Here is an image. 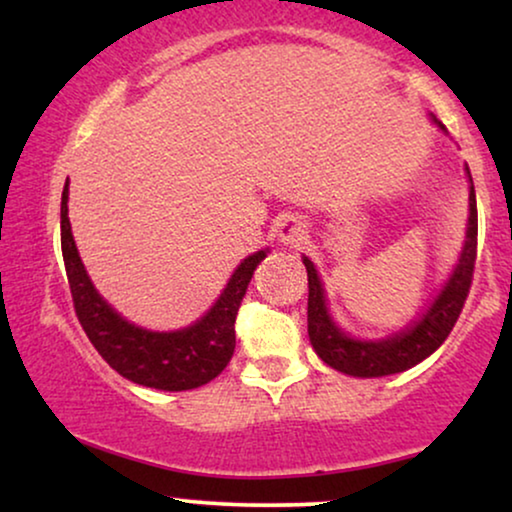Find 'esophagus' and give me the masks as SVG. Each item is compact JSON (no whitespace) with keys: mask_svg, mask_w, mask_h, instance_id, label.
I'll return each mask as SVG.
<instances>
[{"mask_svg":"<svg viewBox=\"0 0 512 512\" xmlns=\"http://www.w3.org/2000/svg\"><path fill=\"white\" fill-rule=\"evenodd\" d=\"M277 235L284 244H300L307 237V226L298 219V216H284V219L279 221Z\"/></svg>","mask_w":512,"mask_h":512,"instance_id":"1","label":"esophagus"}]
</instances>
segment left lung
<instances>
[{
  "mask_svg": "<svg viewBox=\"0 0 512 512\" xmlns=\"http://www.w3.org/2000/svg\"><path fill=\"white\" fill-rule=\"evenodd\" d=\"M468 177H471V172H468ZM468 205H471V216H468L466 244L450 282L445 284V289L433 300L429 312L415 326H410L403 333H396L389 340L363 342L342 333L333 324V319L328 317L324 289H321L317 270H314L310 258H303L307 268V286H310V296H307V333H310V342L314 352L321 356V361L345 375L382 377L403 373V370L417 366L419 361H424L426 356L443 345L454 324H457L461 310H464L468 291H471L473 284L475 258H478V207H475L473 179Z\"/></svg>",
  "mask_w": 512,
  "mask_h": 512,
  "instance_id": "obj_1",
  "label": "left lung"
}]
</instances>
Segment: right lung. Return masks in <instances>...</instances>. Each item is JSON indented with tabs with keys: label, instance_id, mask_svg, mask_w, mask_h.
Returning <instances> with one entry per match:
<instances>
[{
	"label": "right lung",
	"instance_id": "1",
	"mask_svg": "<svg viewBox=\"0 0 512 512\" xmlns=\"http://www.w3.org/2000/svg\"><path fill=\"white\" fill-rule=\"evenodd\" d=\"M67 184L60 205V244L72 303L88 340L125 380L163 391L195 389L221 375L235 352V319L265 251L244 258L216 305L198 324L174 333L144 331L100 298L76 251L67 216Z\"/></svg>",
	"mask_w": 512,
	"mask_h": 512
}]
</instances>
